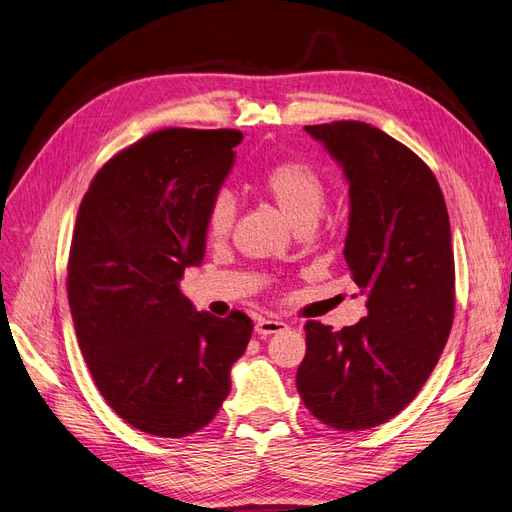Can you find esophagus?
Returning a JSON list of instances; mask_svg holds the SVG:
<instances>
[{"instance_id": "obj_1", "label": "esophagus", "mask_w": 512, "mask_h": 512, "mask_svg": "<svg viewBox=\"0 0 512 512\" xmlns=\"http://www.w3.org/2000/svg\"><path fill=\"white\" fill-rule=\"evenodd\" d=\"M285 329H287V325L282 323V320H274V318H259L257 325H255V331H257L259 337H268V335L280 333Z\"/></svg>"}]
</instances>
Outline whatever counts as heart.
<instances>
[{
	"label": "heart",
	"instance_id": "obj_1",
	"mask_svg": "<svg viewBox=\"0 0 512 512\" xmlns=\"http://www.w3.org/2000/svg\"><path fill=\"white\" fill-rule=\"evenodd\" d=\"M263 189L280 206V211L297 225H314L327 206V183L318 170L306 162H282L263 177ZM236 221V202L219 194L206 213V232L213 238L230 234Z\"/></svg>",
	"mask_w": 512,
	"mask_h": 512
}]
</instances>
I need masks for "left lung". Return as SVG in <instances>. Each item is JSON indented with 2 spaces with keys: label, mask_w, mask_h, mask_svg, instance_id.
Returning a JSON list of instances; mask_svg holds the SVG:
<instances>
[{
  "label": "left lung",
  "mask_w": 512,
  "mask_h": 512,
  "mask_svg": "<svg viewBox=\"0 0 512 512\" xmlns=\"http://www.w3.org/2000/svg\"><path fill=\"white\" fill-rule=\"evenodd\" d=\"M344 168L350 225L344 257L367 316L333 331L306 323L301 401L335 430H365L401 413L447 344L456 268L437 177L409 147L365 122L306 126Z\"/></svg>",
  "instance_id": "8db88e82"
}]
</instances>
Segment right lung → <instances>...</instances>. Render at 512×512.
Masks as SVG:
<instances>
[{
    "instance_id": "add662e5",
    "label": "right lung",
    "mask_w": 512,
    "mask_h": 512,
    "mask_svg": "<svg viewBox=\"0 0 512 512\" xmlns=\"http://www.w3.org/2000/svg\"><path fill=\"white\" fill-rule=\"evenodd\" d=\"M240 130L164 128L113 156L75 219L67 295L75 335L107 405L154 437L183 439L230 394L253 320L196 312L179 280L198 266L206 213Z\"/></svg>"
}]
</instances>
